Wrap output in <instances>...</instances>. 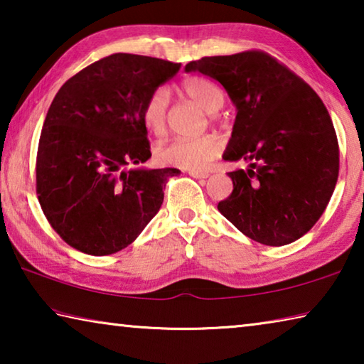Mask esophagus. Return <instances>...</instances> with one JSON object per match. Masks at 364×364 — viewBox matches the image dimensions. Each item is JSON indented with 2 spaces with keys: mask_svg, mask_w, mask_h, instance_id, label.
Segmentation results:
<instances>
[{
  "mask_svg": "<svg viewBox=\"0 0 364 364\" xmlns=\"http://www.w3.org/2000/svg\"><path fill=\"white\" fill-rule=\"evenodd\" d=\"M189 175L193 178H199V180H205V178L210 176V173L208 171H199V170H191Z\"/></svg>",
  "mask_w": 364,
  "mask_h": 364,
  "instance_id": "obj_1",
  "label": "esophagus"
}]
</instances>
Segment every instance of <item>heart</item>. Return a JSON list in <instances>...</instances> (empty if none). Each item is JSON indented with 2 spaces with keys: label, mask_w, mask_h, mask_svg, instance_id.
<instances>
[{
  "label": "heart",
  "mask_w": 364,
  "mask_h": 364,
  "mask_svg": "<svg viewBox=\"0 0 364 364\" xmlns=\"http://www.w3.org/2000/svg\"><path fill=\"white\" fill-rule=\"evenodd\" d=\"M181 93L189 101L204 109L207 114H215L223 107L225 95L217 83L204 77H186L181 82ZM170 93L167 88H157L147 96L141 112L144 127L154 134H162L167 127ZM221 152V141L217 136L197 139H173L159 146L156 157L160 164L173 165L183 170H200L207 167Z\"/></svg>",
  "instance_id": "obj_1"
}]
</instances>
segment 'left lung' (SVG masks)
Here are the masks:
<instances>
[{
    "mask_svg": "<svg viewBox=\"0 0 364 364\" xmlns=\"http://www.w3.org/2000/svg\"><path fill=\"white\" fill-rule=\"evenodd\" d=\"M200 72L223 86L236 120L223 159L232 193L218 210L254 241L279 247L311 230L338 176V144L328 109L304 80L262 51L202 58Z\"/></svg>",
    "mask_w": 364,
    "mask_h": 364,
    "instance_id": "8db88e82",
    "label": "left lung"
}]
</instances>
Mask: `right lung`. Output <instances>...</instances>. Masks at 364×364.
<instances>
[{
	"instance_id": "obj_1",
	"label": "right lung",
	"mask_w": 364,
	"mask_h": 364,
	"mask_svg": "<svg viewBox=\"0 0 364 364\" xmlns=\"http://www.w3.org/2000/svg\"><path fill=\"white\" fill-rule=\"evenodd\" d=\"M180 67L117 53L60 86L43 123L36 194L73 249L102 257L128 247L156 217L165 184L181 173L141 167L151 157L143 106Z\"/></svg>"
}]
</instances>
